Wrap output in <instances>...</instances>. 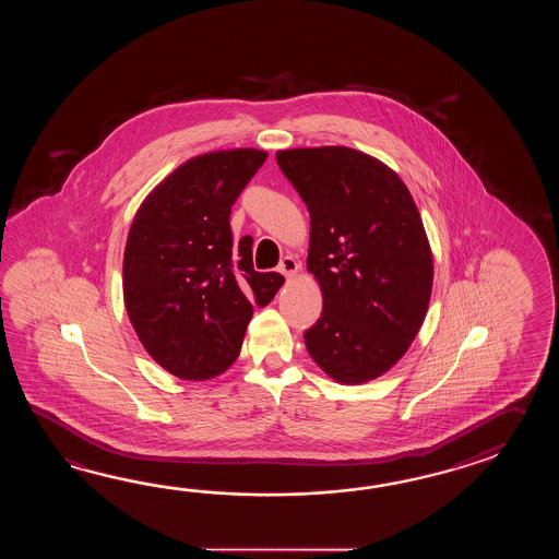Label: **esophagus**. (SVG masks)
<instances>
[{
	"mask_svg": "<svg viewBox=\"0 0 559 559\" xmlns=\"http://www.w3.org/2000/svg\"><path fill=\"white\" fill-rule=\"evenodd\" d=\"M280 272L285 277H294L299 272V262H297L296 258H292V255H285L284 260L280 262Z\"/></svg>",
	"mask_w": 559,
	"mask_h": 559,
	"instance_id": "obj_1",
	"label": "esophagus"
}]
</instances>
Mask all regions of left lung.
<instances>
[{"mask_svg":"<svg viewBox=\"0 0 559 559\" xmlns=\"http://www.w3.org/2000/svg\"><path fill=\"white\" fill-rule=\"evenodd\" d=\"M275 159L311 219L308 270L323 309L304 333L309 356L340 383L376 380L428 313L433 260L416 202L393 169L352 147L284 150Z\"/></svg>","mask_w":559,"mask_h":559,"instance_id":"1","label":"left lung"}]
</instances>
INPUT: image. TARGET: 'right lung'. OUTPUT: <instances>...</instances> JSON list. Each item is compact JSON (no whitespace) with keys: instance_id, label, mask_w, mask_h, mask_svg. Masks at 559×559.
Segmentation results:
<instances>
[{"instance_id":"1","label":"right lung","mask_w":559,"mask_h":559,"mask_svg":"<svg viewBox=\"0 0 559 559\" xmlns=\"http://www.w3.org/2000/svg\"><path fill=\"white\" fill-rule=\"evenodd\" d=\"M267 154L241 147L191 157L131 222L123 299L143 347L171 376L210 380L239 356L253 306L265 308L284 275L260 274L250 236L231 238L229 214Z\"/></svg>"}]
</instances>
